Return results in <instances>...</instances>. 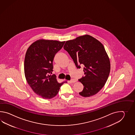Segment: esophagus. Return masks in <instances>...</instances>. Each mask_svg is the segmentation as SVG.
Masks as SVG:
<instances>
[{
	"label": "esophagus",
	"mask_w": 135,
	"mask_h": 135,
	"mask_svg": "<svg viewBox=\"0 0 135 135\" xmlns=\"http://www.w3.org/2000/svg\"><path fill=\"white\" fill-rule=\"evenodd\" d=\"M76 81V80H75V79H72L71 80L69 81V82L70 83H74Z\"/></svg>",
	"instance_id": "obj_1"
}]
</instances>
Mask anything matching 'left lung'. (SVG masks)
Returning <instances> with one entry per match:
<instances>
[{
    "mask_svg": "<svg viewBox=\"0 0 135 135\" xmlns=\"http://www.w3.org/2000/svg\"><path fill=\"white\" fill-rule=\"evenodd\" d=\"M64 49L78 69L84 66V76L78 80L83 84L79 94L83 97L95 95L105 85L109 76L110 64L103 44L88 35L66 41Z\"/></svg>",
    "mask_w": 135,
    "mask_h": 135,
    "instance_id": "obj_1",
    "label": "left lung"
}]
</instances>
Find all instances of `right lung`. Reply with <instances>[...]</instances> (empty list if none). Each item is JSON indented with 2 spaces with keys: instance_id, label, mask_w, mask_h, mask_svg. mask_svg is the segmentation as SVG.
Instances as JSON below:
<instances>
[{
  "instance_id": "right-lung-1",
  "label": "right lung",
  "mask_w": 135,
  "mask_h": 135,
  "mask_svg": "<svg viewBox=\"0 0 135 135\" xmlns=\"http://www.w3.org/2000/svg\"><path fill=\"white\" fill-rule=\"evenodd\" d=\"M65 41L39 40L29 47L26 52L24 71L26 80L33 91L41 98L51 99L57 95L61 86L52 75L55 55L63 47Z\"/></svg>"
}]
</instances>
